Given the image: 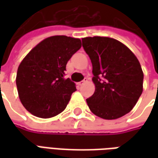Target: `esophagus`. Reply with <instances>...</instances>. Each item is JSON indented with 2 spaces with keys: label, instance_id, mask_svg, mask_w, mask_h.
Returning <instances> with one entry per match:
<instances>
[{
  "label": "esophagus",
  "instance_id": "34e87169",
  "mask_svg": "<svg viewBox=\"0 0 158 158\" xmlns=\"http://www.w3.org/2000/svg\"><path fill=\"white\" fill-rule=\"evenodd\" d=\"M87 82V79H84V80H82V81H80V82L79 83V86H82V85H85V83Z\"/></svg>",
  "mask_w": 158,
  "mask_h": 158
}]
</instances>
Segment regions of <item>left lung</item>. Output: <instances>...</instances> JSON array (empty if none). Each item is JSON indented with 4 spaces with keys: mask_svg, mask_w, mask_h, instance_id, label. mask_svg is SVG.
I'll use <instances>...</instances> for the list:
<instances>
[{
    "mask_svg": "<svg viewBox=\"0 0 158 158\" xmlns=\"http://www.w3.org/2000/svg\"><path fill=\"white\" fill-rule=\"evenodd\" d=\"M92 63L96 89L86 99L89 110L104 119H116L129 113L143 91L141 66L126 45L108 37L82 39Z\"/></svg>",
    "mask_w": 158,
    "mask_h": 158,
    "instance_id": "8db88e82",
    "label": "left lung"
}]
</instances>
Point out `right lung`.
<instances>
[{"instance_id": "add662e5", "label": "right lung", "mask_w": 158, "mask_h": 158, "mask_svg": "<svg viewBox=\"0 0 158 158\" xmlns=\"http://www.w3.org/2000/svg\"><path fill=\"white\" fill-rule=\"evenodd\" d=\"M81 48V41L56 35L40 42L18 69L16 84L26 110L41 118L56 116L65 109L75 84L65 79L66 65Z\"/></svg>"}]
</instances>
